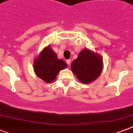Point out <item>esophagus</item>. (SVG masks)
Here are the masks:
<instances>
[{
  "label": "esophagus",
  "instance_id": "34e87169",
  "mask_svg": "<svg viewBox=\"0 0 133 133\" xmlns=\"http://www.w3.org/2000/svg\"><path fill=\"white\" fill-rule=\"evenodd\" d=\"M66 63H67V64L69 66L70 65V63H71V60L70 59H68V60H67L66 61Z\"/></svg>",
  "mask_w": 133,
  "mask_h": 133
}]
</instances>
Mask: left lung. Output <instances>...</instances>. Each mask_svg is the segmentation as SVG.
Here are the masks:
<instances>
[{
	"mask_svg": "<svg viewBox=\"0 0 133 133\" xmlns=\"http://www.w3.org/2000/svg\"><path fill=\"white\" fill-rule=\"evenodd\" d=\"M103 58L98 53L84 48L71 64V70L84 84L95 81L103 70Z\"/></svg>",
	"mask_w": 133,
	"mask_h": 133,
	"instance_id": "left-lung-1",
	"label": "left lung"
}]
</instances>
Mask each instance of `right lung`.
I'll list each match as a JSON object with an SVG mask.
<instances>
[{
    "mask_svg": "<svg viewBox=\"0 0 133 133\" xmlns=\"http://www.w3.org/2000/svg\"><path fill=\"white\" fill-rule=\"evenodd\" d=\"M67 63L58 59L50 45L40 52L34 61V70L36 75L46 83H52L60 70L67 68Z\"/></svg>",
    "mask_w": 133,
    "mask_h": 133,
    "instance_id": "add662e5",
    "label": "right lung"
}]
</instances>
